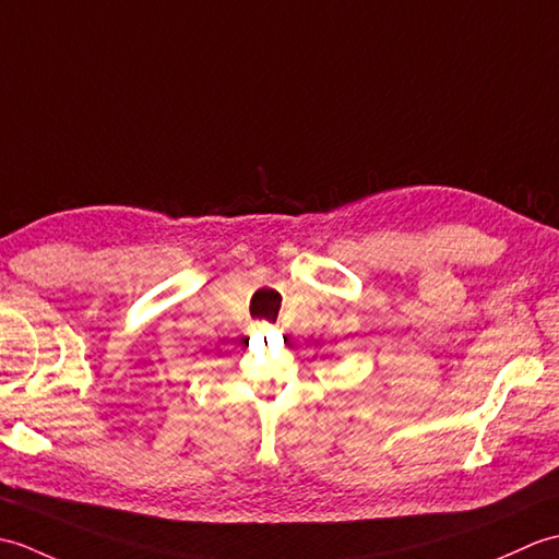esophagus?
<instances>
[{
    "mask_svg": "<svg viewBox=\"0 0 559 559\" xmlns=\"http://www.w3.org/2000/svg\"><path fill=\"white\" fill-rule=\"evenodd\" d=\"M269 329H273L269 322H259V324H257V331H261V334H266Z\"/></svg>",
    "mask_w": 559,
    "mask_h": 559,
    "instance_id": "obj_1",
    "label": "esophagus"
}]
</instances>
